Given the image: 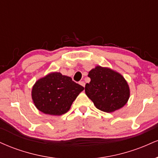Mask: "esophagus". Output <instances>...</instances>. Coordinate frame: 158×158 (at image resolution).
<instances>
[{"label":"esophagus","instance_id":"34e87169","mask_svg":"<svg viewBox=\"0 0 158 158\" xmlns=\"http://www.w3.org/2000/svg\"><path fill=\"white\" fill-rule=\"evenodd\" d=\"M79 85H81V86H83V87H85V83L84 82V81H79Z\"/></svg>","mask_w":158,"mask_h":158}]
</instances>
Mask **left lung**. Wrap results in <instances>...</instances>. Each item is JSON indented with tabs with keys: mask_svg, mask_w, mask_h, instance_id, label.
<instances>
[{
	"mask_svg": "<svg viewBox=\"0 0 158 158\" xmlns=\"http://www.w3.org/2000/svg\"><path fill=\"white\" fill-rule=\"evenodd\" d=\"M88 77L90 81L85 85V94L99 110L111 113L128 102L129 86L118 72L98 65L90 70Z\"/></svg>",
	"mask_w": 158,
	"mask_h": 158,
	"instance_id": "left-lung-1",
	"label": "left lung"
}]
</instances>
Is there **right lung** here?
<instances>
[{
  "label": "right lung",
  "instance_id": "add662e5",
  "mask_svg": "<svg viewBox=\"0 0 158 158\" xmlns=\"http://www.w3.org/2000/svg\"><path fill=\"white\" fill-rule=\"evenodd\" d=\"M84 90L70 77L59 72H52L38 79L32 86V99L42 113L62 115L70 110L73 101Z\"/></svg>",
  "mask_w": 158,
  "mask_h": 158
}]
</instances>
